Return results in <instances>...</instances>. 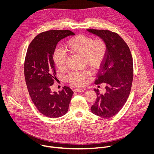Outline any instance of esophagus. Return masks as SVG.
<instances>
[{
  "mask_svg": "<svg viewBox=\"0 0 154 154\" xmlns=\"http://www.w3.org/2000/svg\"><path fill=\"white\" fill-rule=\"evenodd\" d=\"M85 91V90L83 89H79V88H75L74 90V91L75 92H78V93H80V92H83Z\"/></svg>",
  "mask_w": 154,
  "mask_h": 154,
  "instance_id": "34e87169",
  "label": "esophagus"
}]
</instances>
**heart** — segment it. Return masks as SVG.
<instances>
[{"mask_svg":"<svg viewBox=\"0 0 154 154\" xmlns=\"http://www.w3.org/2000/svg\"><path fill=\"white\" fill-rule=\"evenodd\" d=\"M66 50L72 54L83 57L86 64L91 68H96L103 60L106 46L105 41L100 38L94 39L92 37L85 35H77L71 38L66 45ZM53 60L56 66L63 69L65 67L66 55L63 51L56 49L53 54ZM86 71L75 72L70 74L68 80L72 84L82 86L89 77Z\"/></svg>","mask_w":154,"mask_h":154,"instance_id":"heart-1","label":"heart"}]
</instances>
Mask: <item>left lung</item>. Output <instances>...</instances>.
<instances>
[{"label":"left lung","instance_id":"8db88e82","mask_svg":"<svg viewBox=\"0 0 154 154\" xmlns=\"http://www.w3.org/2000/svg\"><path fill=\"white\" fill-rule=\"evenodd\" d=\"M103 39L106 51L96 84L104 83L105 93L94 89L97 99L91 109L93 114L104 118L116 115L126 102L133 81V60L125 42L116 33L106 30L88 29Z\"/></svg>","mask_w":154,"mask_h":154}]
</instances>
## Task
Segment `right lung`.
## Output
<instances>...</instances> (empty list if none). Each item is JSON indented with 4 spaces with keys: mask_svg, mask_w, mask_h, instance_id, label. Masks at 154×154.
I'll return each instance as SVG.
<instances>
[{
    "mask_svg": "<svg viewBox=\"0 0 154 154\" xmlns=\"http://www.w3.org/2000/svg\"><path fill=\"white\" fill-rule=\"evenodd\" d=\"M74 35L68 30L45 32L38 35L28 48L24 63L26 85L34 105L46 117H61L68 110L73 94L70 88L64 86L58 93L51 90L56 79L53 54L61 39Z\"/></svg>",
    "mask_w": 154,
    "mask_h": 154,
    "instance_id": "add662e5",
    "label": "right lung"
}]
</instances>
